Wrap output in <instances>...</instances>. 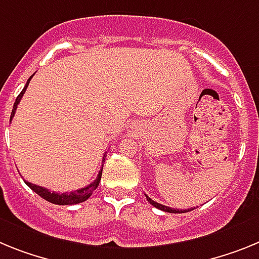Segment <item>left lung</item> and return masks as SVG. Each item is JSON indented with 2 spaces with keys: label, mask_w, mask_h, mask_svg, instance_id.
Returning <instances> with one entry per match:
<instances>
[{
  "label": "left lung",
  "mask_w": 259,
  "mask_h": 259,
  "mask_svg": "<svg viewBox=\"0 0 259 259\" xmlns=\"http://www.w3.org/2000/svg\"><path fill=\"white\" fill-rule=\"evenodd\" d=\"M146 198H147V201L150 202V203H151L152 206H154V207L159 208V210H161V211H165V212L181 213V212H186V211H190V210H189V208H188V210H177V208H170V207H168V206H164V204H160V203H157V202L152 201L151 198L148 197V195H146ZM192 210H193V208H192Z\"/></svg>",
  "instance_id": "left-lung-1"
}]
</instances>
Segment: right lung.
<instances>
[{
  "label": "right lung",
  "instance_id": "add662e5",
  "mask_svg": "<svg viewBox=\"0 0 259 259\" xmlns=\"http://www.w3.org/2000/svg\"><path fill=\"white\" fill-rule=\"evenodd\" d=\"M32 76L33 75H31L30 78H28V80H27L24 89L22 90L21 94H19V95L17 96V99H15L14 107H13V111H11L10 121L13 120V117H14V114H15V111H17L18 104H19V102H21L22 96H23V94H24V92H26L27 87H28V83H30V80H31V78H32ZM104 160H105V155H104V157H103V161H104ZM102 173H103V168L100 170H99L98 177H96V180H95V181H94V183H91V184H90V185L84 186V188H82V189H78V190H75V192L62 193V194H60V193L51 192V190H48V189L42 188V186H39V185H35V184H31V183H28V181H24V183H26L27 185L30 186V188L32 189V190L36 193V194H39L40 197L44 198L46 201L51 202V203L62 204V206H65V204L80 203V202L89 199V198L91 197L92 192H94V190H95V189L99 186V183H100V179H102Z\"/></svg>",
  "mask_w": 259,
  "mask_h": 259
}]
</instances>
